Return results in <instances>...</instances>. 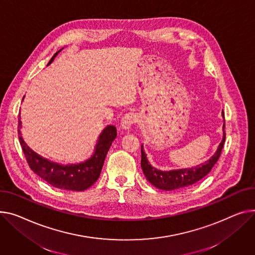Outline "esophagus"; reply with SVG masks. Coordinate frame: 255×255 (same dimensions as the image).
Returning <instances> with one entry per match:
<instances>
[{"label":"esophagus","mask_w":255,"mask_h":255,"mask_svg":"<svg viewBox=\"0 0 255 255\" xmlns=\"http://www.w3.org/2000/svg\"><path fill=\"white\" fill-rule=\"evenodd\" d=\"M137 121V118H136V115H135L134 113L132 112H129L127 114L124 115V117L122 118L121 120V124H122V128L125 129V130H128L131 128V126L136 123Z\"/></svg>","instance_id":"34e87169"}]
</instances>
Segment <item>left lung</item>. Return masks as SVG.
<instances>
[{"label": "left lung", "mask_w": 255, "mask_h": 255, "mask_svg": "<svg viewBox=\"0 0 255 255\" xmlns=\"http://www.w3.org/2000/svg\"><path fill=\"white\" fill-rule=\"evenodd\" d=\"M224 118L225 114L223 112ZM226 120L224 124V138L218 145V148L215 154L204 164H201L197 167L190 168V169H179V170H171V171H161L158 169L152 167L145 157L144 151L141 145V168L142 171L146 177V179L156 188L164 191H172L178 190L182 188L190 186L203 177H205L210 171L215 163L218 161L220 154H222V149L224 147V143L226 141Z\"/></svg>", "instance_id": "8db88e82"}]
</instances>
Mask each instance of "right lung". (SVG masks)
<instances>
[{
	"instance_id": "obj_1",
	"label": "right lung",
	"mask_w": 255,
	"mask_h": 255,
	"mask_svg": "<svg viewBox=\"0 0 255 255\" xmlns=\"http://www.w3.org/2000/svg\"><path fill=\"white\" fill-rule=\"evenodd\" d=\"M57 53L50 59L48 64L53 61ZM20 128L21 121L18 119L19 142L29 168L51 185L69 191H84L90 188L98 179L108 151L112 142L117 137V129L115 126L106 127L100 134L94 154L89 160L80 164L64 166L50 162L31 150L21 137Z\"/></svg>"
}]
</instances>
